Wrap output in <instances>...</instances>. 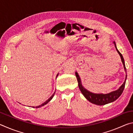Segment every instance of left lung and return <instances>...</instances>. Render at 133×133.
<instances>
[{"mask_svg": "<svg viewBox=\"0 0 133 133\" xmlns=\"http://www.w3.org/2000/svg\"><path fill=\"white\" fill-rule=\"evenodd\" d=\"M113 43L114 44V45H115V48L116 49L118 53L119 54V55L120 56L121 62H122L124 66V70L126 72V68L125 66L124 60L123 56L120 53V51L118 50V49H117L115 42H113ZM75 75L77 79L78 87H79L80 91L82 92V93L83 94V96H84L85 97V98H86L87 100H89L90 102L93 103V104L98 105H105L106 104H108V103H112L114 102L115 100H116L119 97L121 96V94L123 93L124 89V87H125L126 78H127V75H126L124 82L123 83V84L121 85V86L119 87V89L117 90L110 92V93H107V94H102V93L96 94V93H91V92L88 91L87 89L84 88V87L82 85L80 78L79 77V75H78L77 72H76Z\"/></svg>", "mask_w": 133, "mask_h": 133, "instance_id": "left-lung-1", "label": "left lung"}]
</instances>
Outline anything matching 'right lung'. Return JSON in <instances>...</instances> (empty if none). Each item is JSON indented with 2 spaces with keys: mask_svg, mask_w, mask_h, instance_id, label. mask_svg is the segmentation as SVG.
Segmentation results:
<instances>
[{
  "mask_svg": "<svg viewBox=\"0 0 133 133\" xmlns=\"http://www.w3.org/2000/svg\"><path fill=\"white\" fill-rule=\"evenodd\" d=\"M58 73L57 75V76H58ZM55 93H54L53 94V95L51 96L48 99V100H46V102H45L44 103H43V104H42L41 105H38V106H36V107H36V108H39V107H42V106H43V105H44L45 104H46L47 103H49V102H50V101L51 100V99H52V98L53 97L54 95H55ZM35 107H33V108H35Z\"/></svg>",
  "mask_w": 133,
  "mask_h": 133,
  "instance_id": "right-lung-1",
  "label": "right lung"
}]
</instances>
